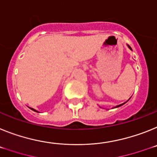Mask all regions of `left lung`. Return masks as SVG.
I'll return each instance as SVG.
<instances>
[{
	"label": "left lung",
	"mask_w": 157,
	"mask_h": 157,
	"mask_svg": "<svg viewBox=\"0 0 157 157\" xmlns=\"http://www.w3.org/2000/svg\"><path fill=\"white\" fill-rule=\"evenodd\" d=\"M127 46H128V47H129V50H132V48H131V47H130V46H129V45H127ZM129 99H128V100H129ZM126 102H127V101H126ZM126 102H125V103H122V104H119V105H118V106H116V107H113V108H117V107H121V106H122V105H123V104H125V103H126Z\"/></svg>",
	"instance_id": "obj_1"
}]
</instances>
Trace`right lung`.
<instances>
[{
  "instance_id": "right-lung-1",
  "label": "right lung",
  "mask_w": 157,
  "mask_h": 157,
  "mask_svg": "<svg viewBox=\"0 0 157 157\" xmlns=\"http://www.w3.org/2000/svg\"><path fill=\"white\" fill-rule=\"evenodd\" d=\"M30 108H31V107H30ZM31 110H32V111H35V112H39V111H36V110H35V109H33V108H31Z\"/></svg>"
}]
</instances>
